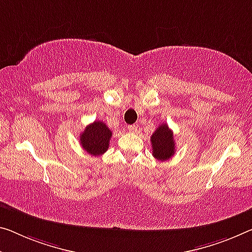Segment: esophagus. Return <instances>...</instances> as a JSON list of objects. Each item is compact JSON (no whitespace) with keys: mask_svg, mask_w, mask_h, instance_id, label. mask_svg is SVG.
Masks as SVG:
<instances>
[{"mask_svg":"<svg viewBox=\"0 0 252 252\" xmlns=\"http://www.w3.org/2000/svg\"><path fill=\"white\" fill-rule=\"evenodd\" d=\"M127 129H128L130 133H135V131L137 130V126H135V125H129L128 127H127Z\"/></svg>","mask_w":252,"mask_h":252,"instance_id":"obj_1","label":"esophagus"}]
</instances>
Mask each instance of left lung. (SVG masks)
I'll use <instances>...</instances> for the list:
<instances>
[{
    "mask_svg": "<svg viewBox=\"0 0 252 252\" xmlns=\"http://www.w3.org/2000/svg\"><path fill=\"white\" fill-rule=\"evenodd\" d=\"M152 154L158 161L169 160L176 151V143L173 139L172 130L168 124H161L151 136Z\"/></svg>",
    "mask_w": 252,
    "mask_h": 252,
    "instance_id": "left-lung-1",
    "label": "left lung"
}]
</instances>
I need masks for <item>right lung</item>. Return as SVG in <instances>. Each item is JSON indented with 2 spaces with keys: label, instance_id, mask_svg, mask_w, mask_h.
Instances as JSON below:
<instances>
[{
  "label": "right lung",
  "instance_id": "add662e5",
  "mask_svg": "<svg viewBox=\"0 0 252 252\" xmlns=\"http://www.w3.org/2000/svg\"><path fill=\"white\" fill-rule=\"evenodd\" d=\"M111 130L103 122L95 121L86 127L80 135V142L84 151L91 156H101L109 148Z\"/></svg>",
  "mask_w": 252,
  "mask_h": 252
}]
</instances>
